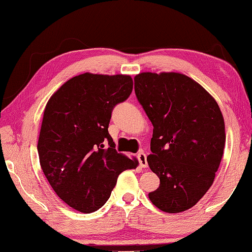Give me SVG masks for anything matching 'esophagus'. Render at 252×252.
I'll use <instances>...</instances> for the list:
<instances>
[{
    "label": "esophagus",
    "instance_id": "1",
    "mask_svg": "<svg viewBox=\"0 0 252 252\" xmlns=\"http://www.w3.org/2000/svg\"><path fill=\"white\" fill-rule=\"evenodd\" d=\"M138 162H140V166L142 168H147L148 167V161H147V155L144 152H140L137 155Z\"/></svg>",
    "mask_w": 252,
    "mask_h": 252
}]
</instances>
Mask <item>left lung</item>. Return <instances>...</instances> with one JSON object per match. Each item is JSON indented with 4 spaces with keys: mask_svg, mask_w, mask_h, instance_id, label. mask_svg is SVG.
<instances>
[{
    "mask_svg": "<svg viewBox=\"0 0 252 252\" xmlns=\"http://www.w3.org/2000/svg\"><path fill=\"white\" fill-rule=\"evenodd\" d=\"M135 94L153 125L148 163L160 178L151 202L165 213L193 207L213 185L225 147L216 100L180 72H141Z\"/></svg>",
    "mask_w": 252,
    "mask_h": 252,
    "instance_id": "8db88e82",
    "label": "left lung"
}]
</instances>
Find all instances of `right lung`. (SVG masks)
Returning <instances> with one entry per match:
<instances>
[{"label": "right lung", "instance_id": "obj_1", "mask_svg": "<svg viewBox=\"0 0 252 252\" xmlns=\"http://www.w3.org/2000/svg\"><path fill=\"white\" fill-rule=\"evenodd\" d=\"M133 91L128 75L85 74L65 82L47 101L37 151L57 195L84 214L104 205L119 174L136 158L118 153L108 132L112 109Z\"/></svg>", "mask_w": 252, "mask_h": 252}]
</instances>
